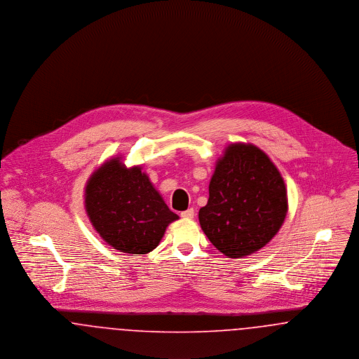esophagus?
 Masks as SVG:
<instances>
[{
	"label": "esophagus",
	"instance_id": "esophagus-1",
	"mask_svg": "<svg viewBox=\"0 0 359 359\" xmlns=\"http://www.w3.org/2000/svg\"><path fill=\"white\" fill-rule=\"evenodd\" d=\"M182 218H184V219H191V218H194V215H195V211H194V208H188L186 211H182Z\"/></svg>",
	"mask_w": 359,
	"mask_h": 359
}]
</instances>
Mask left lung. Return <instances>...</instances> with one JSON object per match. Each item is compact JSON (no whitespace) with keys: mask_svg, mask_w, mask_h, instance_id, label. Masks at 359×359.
<instances>
[{"mask_svg":"<svg viewBox=\"0 0 359 359\" xmlns=\"http://www.w3.org/2000/svg\"><path fill=\"white\" fill-rule=\"evenodd\" d=\"M208 192L199 222L210 242L230 258L264 248L287 215V189L280 172L250 144H231L226 149Z\"/></svg>","mask_w":359,"mask_h":359,"instance_id":"obj_1","label":"left lung"}]
</instances>
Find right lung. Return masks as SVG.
<instances>
[{"label": "right lung", "mask_w": 359, "mask_h": 359, "mask_svg": "<svg viewBox=\"0 0 359 359\" xmlns=\"http://www.w3.org/2000/svg\"><path fill=\"white\" fill-rule=\"evenodd\" d=\"M85 205L100 236L129 255L152 252L167 226L179 218L140 167L126 170L118 158L104 163L91 176Z\"/></svg>", "instance_id": "obj_1"}]
</instances>
